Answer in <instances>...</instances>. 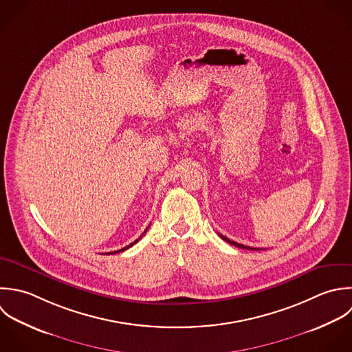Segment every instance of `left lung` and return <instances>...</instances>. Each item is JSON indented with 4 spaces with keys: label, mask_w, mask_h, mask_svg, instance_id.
<instances>
[{
    "label": "left lung",
    "mask_w": 352,
    "mask_h": 352,
    "mask_svg": "<svg viewBox=\"0 0 352 352\" xmlns=\"http://www.w3.org/2000/svg\"><path fill=\"white\" fill-rule=\"evenodd\" d=\"M218 234H219V233H218ZM219 237H221L222 240H225L226 243H229V244L234 245V247H239V248H244V250H252V251H259V248H252V247H247V245L239 244V243H236V241H232V240H229L228 237H225V236H222V234H219Z\"/></svg>",
    "instance_id": "left-lung-1"
}]
</instances>
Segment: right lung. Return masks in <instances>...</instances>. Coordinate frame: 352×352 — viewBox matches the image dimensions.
I'll return each mask as SVG.
<instances>
[{
  "instance_id": "add662e5",
  "label": "right lung",
  "mask_w": 352,
  "mask_h": 352,
  "mask_svg": "<svg viewBox=\"0 0 352 352\" xmlns=\"http://www.w3.org/2000/svg\"><path fill=\"white\" fill-rule=\"evenodd\" d=\"M146 230H148V228H146V229H145V232H144V233H142V236H144V234H145V233H146ZM142 236H140V239H141V237H142ZM140 239H137V240H135V241H134V243H131V244H129V245H127V247H124V248H122V250H119V251H115V252H108V254H107V255H109V254H116V252H122V251H126V250H127V248H130V247H133V245H134V244H135V243H138V240H140Z\"/></svg>"
}]
</instances>
